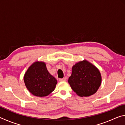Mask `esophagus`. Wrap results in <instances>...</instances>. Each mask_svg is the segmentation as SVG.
<instances>
[{
  "mask_svg": "<svg viewBox=\"0 0 125 125\" xmlns=\"http://www.w3.org/2000/svg\"><path fill=\"white\" fill-rule=\"evenodd\" d=\"M66 79H67V78L65 77L64 78H62V79H59V80H60V82H65V81H66Z\"/></svg>",
  "mask_w": 125,
  "mask_h": 125,
  "instance_id": "esophagus-1",
  "label": "esophagus"
}]
</instances>
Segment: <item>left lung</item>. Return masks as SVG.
Here are the masks:
<instances>
[{
	"label": "left lung",
	"mask_w": 125,
	"mask_h": 125,
	"mask_svg": "<svg viewBox=\"0 0 125 125\" xmlns=\"http://www.w3.org/2000/svg\"><path fill=\"white\" fill-rule=\"evenodd\" d=\"M101 73L98 68L84 60L72 67L68 83L78 96H89L98 91L101 84Z\"/></svg>",
	"instance_id": "left-lung-1"
}]
</instances>
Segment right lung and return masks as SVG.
Returning <instances> with one entry per match:
<instances>
[{
    "label": "right lung",
    "instance_id": "right-lung-1",
    "mask_svg": "<svg viewBox=\"0 0 125 125\" xmlns=\"http://www.w3.org/2000/svg\"><path fill=\"white\" fill-rule=\"evenodd\" d=\"M24 81L30 92L38 97L47 96L56 88L57 80L48 72L46 63L33 62L25 72Z\"/></svg>",
    "mask_w": 125,
    "mask_h": 125
}]
</instances>
